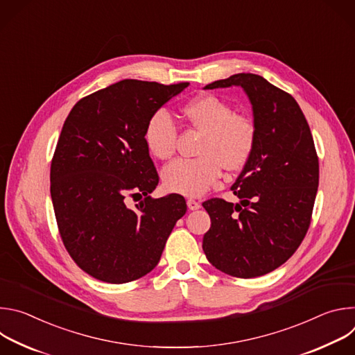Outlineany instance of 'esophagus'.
I'll return each instance as SVG.
<instances>
[{
  "mask_svg": "<svg viewBox=\"0 0 355 355\" xmlns=\"http://www.w3.org/2000/svg\"><path fill=\"white\" fill-rule=\"evenodd\" d=\"M187 205H188V208L191 209V211H196V209H199L200 208V204L198 200H195V199H192V198H189L188 200H187Z\"/></svg>",
  "mask_w": 355,
  "mask_h": 355,
  "instance_id": "esophagus-1",
  "label": "esophagus"
}]
</instances>
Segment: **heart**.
<instances>
[{"label":"heart","instance_id":"1","mask_svg":"<svg viewBox=\"0 0 355 355\" xmlns=\"http://www.w3.org/2000/svg\"><path fill=\"white\" fill-rule=\"evenodd\" d=\"M185 121L200 130L195 159H178L163 170L167 189L185 195L205 193L220 177L222 168L241 170L252 156L257 130L252 119L234 110L215 95H202L181 110ZM150 153L160 160H168L177 150L178 128L166 111L151 115L144 130Z\"/></svg>","mask_w":355,"mask_h":355}]
</instances>
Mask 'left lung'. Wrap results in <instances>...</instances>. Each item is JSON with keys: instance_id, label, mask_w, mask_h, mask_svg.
Instances as JSON below:
<instances>
[{"instance_id": "left-lung-1", "label": "left lung", "mask_w": 355, "mask_h": 355, "mask_svg": "<svg viewBox=\"0 0 355 355\" xmlns=\"http://www.w3.org/2000/svg\"><path fill=\"white\" fill-rule=\"evenodd\" d=\"M240 85L248 95L256 147L232 185L240 204L211 198L202 248L209 263L236 278L266 275L305 239L319 187V157L308 121L295 98L266 78L240 73L205 88Z\"/></svg>"}]
</instances>
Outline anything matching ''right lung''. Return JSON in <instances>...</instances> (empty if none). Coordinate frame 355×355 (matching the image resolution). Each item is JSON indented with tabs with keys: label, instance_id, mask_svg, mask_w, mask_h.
Masks as SVG:
<instances>
[{
	"label": "right lung",
	"instance_id": "1",
	"mask_svg": "<svg viewBox=\"0 0 355 355\" xmlns=\"http://www.w3.org/2000/svg\"><path fill=\"white\" fill-rule=\"evenodd\" d=\"M189 83L122 80L73 107L50 164V195L62 241L88 275L125 284L153 270L184 196L151 198L159 174L144 130L151 115ZM129 198L138 204L127 205Z\"/></svg>",
	"mask_w": 355,
	"mask_h": 355
}]
</instances>
